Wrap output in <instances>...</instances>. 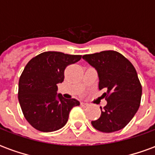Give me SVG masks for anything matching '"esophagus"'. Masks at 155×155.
I'll return each mask as SVG.
<instances>
[{
  "label": "esophagus",
  "instance_id": "obj_1",
  "mask_svg": "<svg viewBox=\"0 0 155 155\" xmlns=\"http://www.w3.org/2000/svg\"><path fill=\"white\" fill-rule=\"evenodd\" d=\"M81 106H83V107H87L88 105H89V104H86V103H84V102H81Z\"/></svg>",
  "mask_w": 155,
  "mask_h": 155
}]
</instances>
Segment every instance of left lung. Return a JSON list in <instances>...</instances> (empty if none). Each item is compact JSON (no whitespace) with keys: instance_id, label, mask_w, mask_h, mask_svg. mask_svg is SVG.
<instances>
[{"instance_id":"8db88e82","label":"left lung","mask_w":155,"mask_h":155,"mask_svg":"<svg viewBox=\"0 0 155 155\" xmlns=\"http://www.w3.org/2000/svg\"><path fill=\"white\" fill-rule=\"evenodd\" d=\"M83 59L98 73L99 89L105 92L107 104L101 107L98 120L91 121L94 129L112 133L123 129L139 110L142 86L134 65L119 52L104 51L84 54Z\"/></svg>"}]
</instances>
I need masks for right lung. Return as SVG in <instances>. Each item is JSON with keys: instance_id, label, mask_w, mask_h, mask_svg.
Returning <instances> with one entry per match:
<instances>
[{"instance_id": "1", "label": "right lung", "mask_w": 155, "mask_h": 155, "mask_svg": "<svg viewBox=\"0 0 155 155\" xmlns=\"http://www.w3.org/2000/svg\"><path fill=\"white\" fill-rule=\"evenodd\" d=\"M81 55L46 51L32 58L19 81L18 100L29 124L42 132H53L67 123L70 111L80 105L75 99L58 94L57 84L64 81V69L78 62Z\"/></svg>"}]
</instances>
